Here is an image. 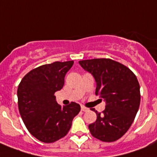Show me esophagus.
<instances>
[{"mask_svg":"<svg viewBox=\"0 0 157 157\" xmlns=\"http://www.w3.org/2000/svg\"><path fill=\"white\" fill-rule=\"evenodd\" d=\"M88 110H89L88 108L85 107V106H83V105H82V106H81V110H82V111H87Z\"/></svg>","mask_w":157,"mask_h":157,"instance_id":"esophagus-1","label":"esophagus"}]
</instances>
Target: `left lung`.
<instances>
[{"instance_id":"8db88e82","label":"left lung","mask_w":157,"mask_h":157,"mask_svg":"<svg viewBox=\"0 0 157 157\" xmlns=\"http://www.w3.org/2000/svg\"><path fill=\"white\" fill-rule=\"evenodd\" d=\"M78 63L94 77L96 95L105 101V110L96 111L97 120L88 125L90 133L102 142H115L130 128L139 108L140 86L137 77L128 67L110 59Z\"/></svg>"}]
</instances>
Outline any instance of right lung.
Instances as JSON below:
<instances>
[{"label":"right lung","instance_id":"right-lung-1","mask_svg":"<svg viewBox=\"0 0 157 157\" xmlns=\"http://www.w3.org/2000/svg\"><path fill=\"white\" fill-rule=\"evenodd\" d=\"M74 61H56L41 65L27 74L17 91L18 106L24 124L33 137L46 143L65 137L80 105L71 102L60 105L55 92L61 89L65 76Z\"/></svg>","mask_w":157,"mask_h":157}]
</instances>
